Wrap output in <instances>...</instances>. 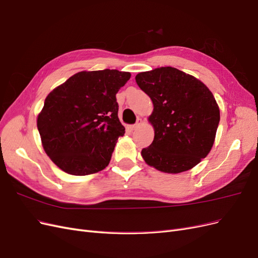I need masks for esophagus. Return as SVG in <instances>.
<instances>
[{"label": "esophagus", "instance_id": "1", "mask_svg": "<svg viewBox=\"0 0 258 258\" xmlns=\"http://www.w3.org/2000/svg\"><path fill=\"white\" fill-rule=\"evenodd\" d=\"M142 123H144V121H142L141 119H138V120H137V122H136V124H134V125H132V126H131V130L135 131V130L139 128V127L142 125Z\"/></svg>", "mask_w": 258, "mask_h": 258}]
</instances>
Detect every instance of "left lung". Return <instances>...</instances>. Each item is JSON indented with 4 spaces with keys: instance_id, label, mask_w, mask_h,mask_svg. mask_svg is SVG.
I'll return each instance as SVG.
<instances>
[{
    "instance_id": "obj_1",
    "label": "left lung",
    "mask_w": 258,
    "mask_h": 258,
    "mask_svg": "<svg viewBox=\"0 0 258 258\" xmlns=\"http://www.w3.org/2000/svg\"><path fill=\"white\" fill-rule=\"evenodd\" d=\"M136 83L153 103L148 121L154 140L142 149L146 163L165 173L192 169L211 152L220 121L212 91L195 76L172 67L136 75Z\"/></svg>"
}]
</instances>
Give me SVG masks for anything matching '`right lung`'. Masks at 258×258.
Masks as SVG:
<instances>
[{
    "label": "right lung",
    "instance_id": "add662e5",
    "mask_svg": "<svg viewBox=\"0 0 258 258\" xmlns=\"http://www.w3.org/2000/svg\"><path fill=\"white\" fill-rule=\"evenodd\" d=\"M130 79L118 70L81 71L46 95L37 127L46 155L66 173L88 175L108 166L125 133L116 94Z\"/></svg>",
    "mask_w": 258,
    "mask_h": 258
}]
</instances>
